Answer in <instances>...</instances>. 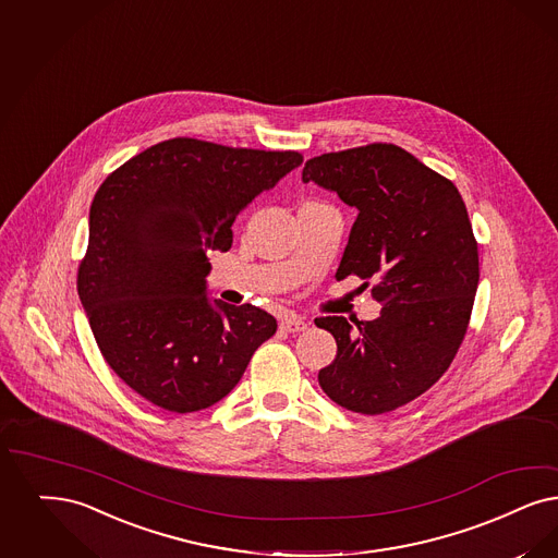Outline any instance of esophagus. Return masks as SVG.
I'll use <instances>...</instances> for the list:
<instances>
[{
	"instance_id": "obj_1",
	"label": "esophagus",
	"mask_w": 558,
	"mask_h": 558,
	"mask_svg": "<svg viewBox=\"0 0 558 558\" xmlns=\"http://www.w3.org/2000/svg\"><path fill=\"white\" fill-rule=\"evenodd\" d=\"M280 328L284 332H303V330H307V322L296 315H284L280 322Z\"/></svg>"
}]
</instances>
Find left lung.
<instances>
[{
    "label": "left lung",
    "mask_w": 558,
    "mask_h": 558,
    "mask_svg": "<svg viewBox=\"0 0 558 558\" xmlns=\"http://www.w3.org/2000/svg\"><path fill=\"white\" fill-rule=\"evenodd\" d=\"M303 182L357 209L336 280H376L381 303L372 322L315 319L338 347L319 386L349 411H395L442 378L468 332L480 282L468 207L450 180L388 143L313 157Z\"/></svg>",
    "instance_id": "1"
}]
</instances>
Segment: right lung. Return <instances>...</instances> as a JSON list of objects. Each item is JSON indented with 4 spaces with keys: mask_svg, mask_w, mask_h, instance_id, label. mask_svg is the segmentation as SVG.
Here are the masks:
<instances>
[{
    "mask_svg": "<svg viewBox=\"0 0 558 558\" xmlns=\"http://www.w3.org/2000/svg\"><path fill=\"white\" fill-rule=\"evenodd\" d=\"M301 163L179 136L104 180L76 289L101 355L136 395L172 413L207 409L276 335L268 312L209 299L207 248L228 251L236 216Z\"/></svg>",
    "mask_w": 558,
    "mask_h": 558,
    "instance_id": "add662e5",
    "label": "right lung"
}]
</instances>
